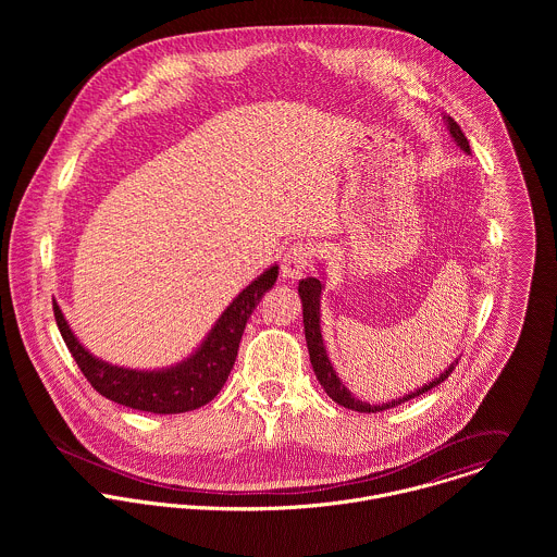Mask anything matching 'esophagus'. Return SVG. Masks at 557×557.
<instances>
[{
	"label": "esophagus",
	"instance_id": "1",
	"mask_svg": "<svg viewBox=\"0 0 557 557\" xmlns=\"http://www.w3.org/2000/svg\"><path fill=\"white\" fill-rule=\"evenodd\" d=\"M311 259H313V248L309 244H302V242L294 244L283 257V268H281L283 278L285 281L300 278L311 265Z\"/></svg>",
	"mask_w": 557,
	"mask_h": 557
}]
</instances>
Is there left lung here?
Wrapping results in <instances>:
<instances>
[{
    "instance_id": "left-lung-1",
    "label": "left lung",
    "mask_w": 557,
    "mask_h": 557,
    "mask_svg": "<svg viewBox=\"0 0 557 557\" xmlns=\"http://www.w3.org/2000/svg\"><path fill=\"white\" fill-rule=\"evenodd\" d=\"M444 122H446V128L450 131V137L455 139V144L466 152L470 154V141L468 137L463 135V131L459 128V124L450 117V115H444ZM321 294H323V283L315 278V276H309V278H302L300 285H298V296L302 300V321H305V336H307V347H309V356H311V364H313V371L318 375L319 384L321 388L325 391V395L332 398L334 403L347 407V409H354V411H360V413H377V411H384V409H391V407H397L400 403L409 400V398L420 397L424 393H429L431 388L440 386L444 380H448V375L455 371V364H459V358H455V362H450L448 369H444V373H440L435 380H431L429 384L416 388L413 393H407L403 397L393 398V400H386V403H367V400H360V398L354 397L345 384L341 382V377L336 375L330 358H327V351H325V345H323V336H321Z\"/></svg>"
}]
</instances>
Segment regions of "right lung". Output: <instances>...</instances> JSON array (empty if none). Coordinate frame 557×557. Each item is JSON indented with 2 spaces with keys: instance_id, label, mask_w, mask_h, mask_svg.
Returning <instances> with one entry per match:
<instances>
[{
  "instance_id": "1",
  "label": "right lung",
  "mask_w": 557,
  "mask_h": 557,
  "mask_svg": "<svg viewBox=\"0 0 557 557\" xmlns=\"http://www.w3.org/2000/svg\"><path fill=\"white\" fill-rule=\"evenodd\" d=\"M276 278L278 265L274 263L239 292L188 358L152 371L117 367L96 358L75 336L55 300L53 313L66 347L96 393L139 411L184 413L210 403L221 393L234 369L244 325Z\"/></svg>"
}]
</instances>
